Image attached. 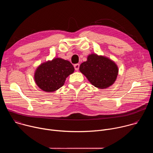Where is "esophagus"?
Returning a JSON list of instances; mask_svg holds the SVG:
<instances>
[{
  "instance_id": "obj_1",
  "label": "esophagus",
  "mask_w": 153,
  "mask_h": 153,
  "mask_svg": "<svg viewBox=\"0 0 153 153\" xmlns=\"http://www.w3.org/2000/svg\"><path fill=\"white\" fill-rule=\"evenodd\" d=\"M79 67H80V65H79V63L75 64V65H74V68H75V70H76V71H78V70H79Z\"/></svg>"
}]
</instances>
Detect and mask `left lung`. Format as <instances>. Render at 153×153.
<instances>
[{
  "instance_id": "obj_1",
  "label": "left lung",
  "mask_w": 153,
  "mask_h": 153,
  "mask_svg": "<svg viewBox=\"0 0 153 153\" xmlns=\"http://www.w3.org/2000/svg\"><path fill=\"white\" fill-rule=\"evenodd\" d=\"M80 71L97 88H106L115 82L118 68L111 60L96 54L89 55L86 62L80 65Z\"/></svg>"
}]
</instances>
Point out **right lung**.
Returning <instances> with one entry per match:
<instances>
[{
    "instance_id": "right-lung-1",
    "label": "right lung",
    "mask_w": 153,
    "mask_h": 153,
    "mask_svg": "<svg viewBox=\"0 0 153 153\" xmlns=\"http://www.w3.org/2000/svg\"><path fill=\"white\" fill-rule=\"evenodd\" d=\"M74 71L73 65L69 61L56 58L40 65L35 72L34 80L43 91L53 92L64 85L66 78Z\"/></svg>"
}]
</instances>
